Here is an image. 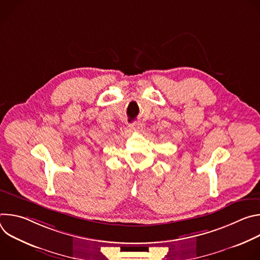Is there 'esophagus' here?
Masks as SVG:
<instances>
[{
  "label": "esophagus",
  "mask_w": 260,
  "mask_h": 260,
  "mask_svg": "<svg viewBox=\"0 0 260 260\" xmlns=\"http://www.w3.org/2000/svg\"><path fill=\"white\" fill-rule=\"evenodd\" d=\"M142 123L141 122H134L132 125H131V128L135 132H141L142 131Z\"/></svg>",
  "instance_id": "1"
}]
</instances>
